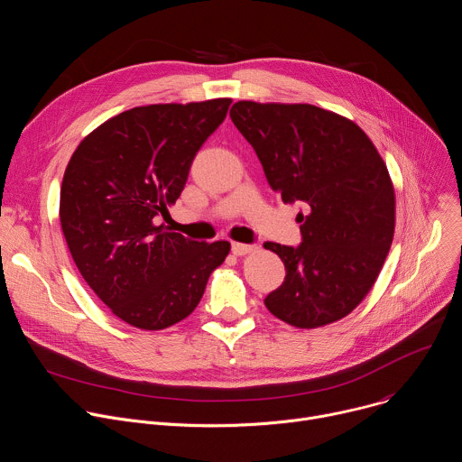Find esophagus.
I'll list each match as a JSON object with an SVG mask.
<instances>
[{
  "label": "esophagus",
  "instance_id": "1",
  "mask_svg": "<svg viewBox=\"0 0 462 462\" xmlns=\"http://www.w3.org/2000/svg\"><path fill=\"white\" fill-rule=\"evenodd\" d=\"M257 246L255 245H245V243H232V252L236 255H246L250 252H255Z\"/></svg>",
  "mask_w": 462,
  "mask_h": 462
}]
</instances>
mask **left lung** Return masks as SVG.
<instances>
[{
    "label": "left lung",
    "instance_id": "obj_1",
    "mask_svg": "<svg viewBox=\"0 0 462 462\" xmlns=\"http://www.w3.org/2000/svg\"><path fill=\"white\" fill-rule=\"evenodd\" d=\"M230 118L283 203H303L298 248L265 243L287 276L267 309L298 328L346 318L373 289L394 234L387 166L353 120L310 104L239 100Z\"/></svg>",
    "mask_w": 462,
    "mask_h": 462
}]
</instances>
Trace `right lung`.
Returning a JSON list of instances; mask_svg holds the SVG:
<instances>
[{"label": "right lung", "instance_id": "right-lung-1", "mask_svg": "<svg viewBox=\"0 0 462 462\" xmlns=\"http://www.w3.org/2000/svg\"><path fill=\"white\" fill-rule=\"evenodd\" d=\"M232 98L141 106L79 144L60 189V223L77 267L122 321L162 331L199 305L228 241L199 243L157 225Z\"/></svg>", "mask_w": 462, "mask_h": 462}]
</instances>
